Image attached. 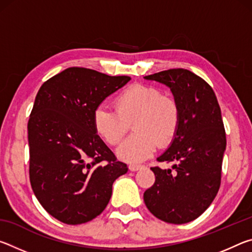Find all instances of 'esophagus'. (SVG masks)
Listing matches in <instances>:
<instances>
[{
  "label": "esophagus",
  "mask_w": 252,
  "mask_h": 252,
  "mask_svg": "<svg viewBox=\"0 0 252 252\" xmlns=\"http://www.w3.org/2000/svg\"><path fill=\"white\" fill-rule=\"evenodd\" d=\"M140 168H141V165H140V164H130L129 165L130 171H138Z\"/></svg>",
  "instance_id": "34e87169"
}]
</instances>
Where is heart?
I'll use <instances>...</instances> for the list:
<instances>
[{"label":"heart","mask_w":252,"mask_h":252,"mask_svg":"<svg viewBox=\"0 0 252 252\" xmlns=\"http://www.w3.org/2000/svg\"><path fill=\"white\" fill-rule=\"evenodd\" d=\"M116 109L106 105L93 111L92 126L95 133L111 146L118 144L132 122L134 131L117 149L120 159L139 162L150 157L159 144L163 148L173 141L180 126L177 101L161 95L159 89L133 84L116 97Z\"/></svg>","instance_id":"b5f03b06"}]
</instances>
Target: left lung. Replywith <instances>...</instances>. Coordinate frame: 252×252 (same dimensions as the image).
Segmentation results:
<instances>
[{
	"label": "left lung",
	"mask_w": 252,
	"mask_h": 252,
	"mask_svg": "<svg viewBox=\"0 0 252 252\" xmlns=\"http://www.w3.org/2000/svg\"><path fill=\"white\" fill-rule=\"evenodd\" d=\"M144 79L168 87L181 116L173 141L157 159L174 162V172L151 168L156 182L144 192V203L164 222H190L207 210L220 188L227 141L218 100L210 85L189 70L171 69Z\"/></svg>",
	"instance_id": "8db88e82"
}]
</instances>
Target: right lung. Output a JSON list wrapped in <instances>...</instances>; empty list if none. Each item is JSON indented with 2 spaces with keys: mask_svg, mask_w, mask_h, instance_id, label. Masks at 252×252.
Returning a JSON list of instances; mask_svg holds the SVG:
<instances>
[{
  "mask_svg": "<svg viewBox=\"0 0 252 252\" xmlns=\"http://www.w3.org/2000/svg\"><path fill=\"white\" fill-rule=\"evenodd\" d=\"M69 67L42 84L28 123L30 181L41 206L66 224L104 210L116 179L127 172L92 126L93 111L129 82Z\"/></svg>",
  "mask_w": 252,
  "mask_h": 252,
  "instance_id": "add662e5",
  "label": "right lung"
}]
</instances>
